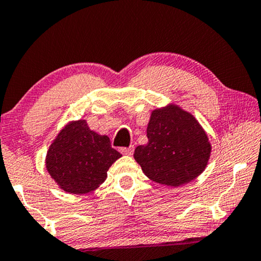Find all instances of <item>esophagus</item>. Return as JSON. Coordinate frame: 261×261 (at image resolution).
I'll return each mask as SVG.
<instances>
[{
  "mask_svg": "<svg viewBox=\"0 0 261 261\" xmlns=\"http://www.w3.org/2000/svg\"><path fill=\"white\" fill-rule=\"evenodd\" d=\"M120 153L124 154V155H133V153H134V147L120 148Z\"/></svg>",
  "mask_w": 261,
  "mask_h": 261,
  "instance_id": "obj_1",
  "label": "esophagus"
}]
</instances>
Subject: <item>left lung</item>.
Returning <instances> with one entry per match:
<instances>
[{"label": "left lung", "instance_id": "8db88e82", "mask_svg": "<svg viewBox=\"0 0 261 261\" xmlns=\"http://www.w3.org/2000/svg\"><path fill=\"white\" fill-rule=\"evenodd\" d=\"M147 137L148 143L136 147L134 158L153 182L183 186L199 177L208 164L212 146L206 131L177 105L151 112Z\"/></svg>", "mask_w": 261, "mask_h": 261}]
</instances>
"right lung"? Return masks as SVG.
I'll return each instance as SVG.
<instances>
[{
  "mask_svg": "<svg viewBox=\"0 0 261 261\" xmlns=\"http://www.w3.org/2000/svg\"><path fill=\"white\" fill-rule=\"evenodd\" d=\"M121 156L110 137L89 128L85 120L70 121L47 151L45 167L66 193L87 194L106 180L107 171Z\"/></svg>",
  "mask_w": 261,
  "mask_h": 261,
  "instance_id": "right-lung-1",
  "label": "right lung"
}]
</instances>
